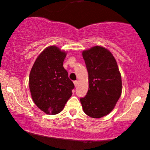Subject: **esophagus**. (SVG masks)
Returning a JSON list of instances; mask_svg holds the SVG:
<instances>
[{"label":"esophagus","instance_id":"obj_1","mask_svg":"<svg viewBox=\"0 0 150 150\" xmlns=\"http://www.w3.org/2000/svg\"><path fill=\"white\" fill-rule=\"evenodd\" d=\"M73 82H74V85H75V87H77V84H78V82H77V80H75V81H74Z\"/></svg>","mask_w":150,"mask_h":150}]
</instances>
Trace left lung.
<instances>
[{
  "instance_id": "left-lung-1",
  "label": "left lung",
  "mask_w": 150,
  "mask_h": 150,
  "mask_svg": "<svg viewBox=\"0 0 150 150\" xmlns=\"http://www.w3.org/2000/svg\"><path fill=\"white\" fill-rule=\"evenodd\" d=\"M88 72L89 89L81 98L87 116L99 118L112 111L122 92L121 75L116 61L108 49L93 46L82 52Z\"/></svg>"
}]
</instances>
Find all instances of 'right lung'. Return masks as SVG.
<instances>
[{"label": "right lung", "mask_w": 150, "mask_h": 150, "mask_svg": "<svg viewBox=\"0 0 150 150\" xmlns=\"http://www.w3.org/2000/svg\"><path fill=\"white\" fill-rule=\"evenodd\" d=\"M66 52L56 46L46 48L34 62L29 87L34 104L46 114L60 113L72 96L73 82L63 64Z\"/></svg>", "instance_id": "add662e5"}]
</instances>
